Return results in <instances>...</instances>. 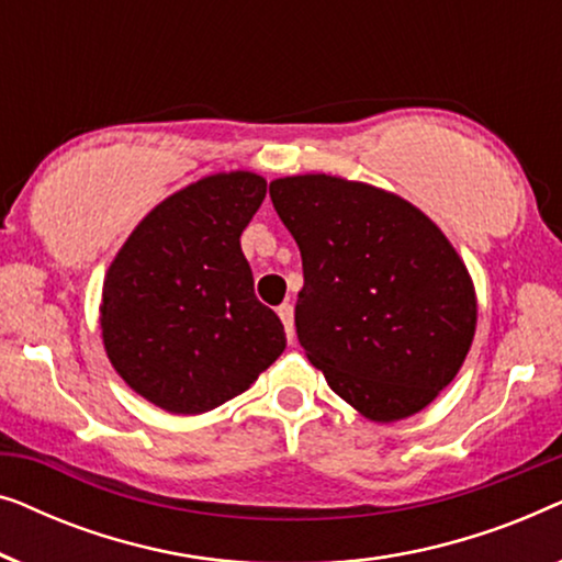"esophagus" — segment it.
<instances>
[{
    "label": "esophagus",
    "mask_w": 562,
    "mask_h": 562,
    "mask_svg": "<svg viewBox=\"0 0 562 562\" xmlns=\"http://www.w3.org/2000/svg\"><path fill=\"white\" fill-rule=\"evenodd\" d=\"M279 317H281V322H283V327H286L289 342H294V337H296V333H294V306H291L289 302L281 304V306H279Z\"/></svg>",
    "instance_id": "esophagus-1"
}]
</instances>
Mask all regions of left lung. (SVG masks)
<instances>
[{"mask_svg": "<svg viewBox=\"0 0 562 562\" xmlns=\"http://www.w3.org/2000/svg\"><path fill=\"white\" fill-rule=\"evenodd\" d=\"M271 202L302 250L299 342L329 389L375 422L425 409L475 333L448 237L404 199L325 173L271 181Z\"/></svg>", "mask_w": 562, "mask_h": 562, "instance_id": "8db88e82", "label": "left lung"}]
</instances>
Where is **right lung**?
Listing matches in <instances>:
<instances>
[{
	"mask_svg": "<svg viewBox=\"0 0 562 562\" xmlns=\"http://www.w3.org/2000/svg\"><path fill=\"white\" fill-rule=\"evenodd\" d=\"M266 199L256 173L176 191L127 237L102 294L114 371L171 414L229 402L281 356L286 333L252 291L240 235Z\"/></svg>",
	"mask_w": 562,
	"mask_h": 562,
	"instance_id": "right-lung-1",
	"label": "right lung"
}]
</instances>
